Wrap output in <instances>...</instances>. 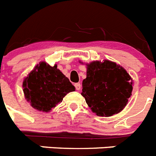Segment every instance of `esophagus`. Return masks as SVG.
<instances>
[{"instance_id": "34e87169", "label": "esophagus", "mask_w": 156, "mask_h": 156, "mask_svg": "<svg viewBox=\"0 0 156 156\" xmlns=\"http://www.w3.org/2000/svg\"><path fill=\"white\" fill-rule=\"evenodd\" d=\"M75 87H76V89L77 91H80V88H81V84L80 83H75Z\"/></svg>"}]
</instances>
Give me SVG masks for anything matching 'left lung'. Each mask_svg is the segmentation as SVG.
<instances>
[{
  "instance_id": "left-lung-1",
  "label": "left lung",
  "mask_w": 156,
  "mask_h": 156,
  "mask_svg": "<svg viewBox=\"0 0 156 156\" xmlns=\"http://www.w3.org/2000/svg\"><path fill=\"white\" fill-rule=\"evenodd\" d=\"M86 65L87 77L82 83L81 94L91 111L101 117L121 112L132 95L133 81L129 74L109 60L94 61Z\"/></svg>"
}]
</instances>
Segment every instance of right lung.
Returning a JSON list of instances; mask_svg holds the SVG:
<instances>
[{
    "label": "right lung",
    "mask_w": 156,
    "mask_h": 156,
    "mask_svg": "<svg viewBox=\"0 0 156 156\" xmlns=\"http://www.w3.org/2000/svg\"><path fill=\"white\" fill-rule=\"evenodd\" d=\"M23 91L26 100L33 108L48 113L75 87L58 69V65L50 66L41 62L25 77L23 82Z\"/></svg>",
    "instance_id": "right-lung-1"
}]
</instances>
